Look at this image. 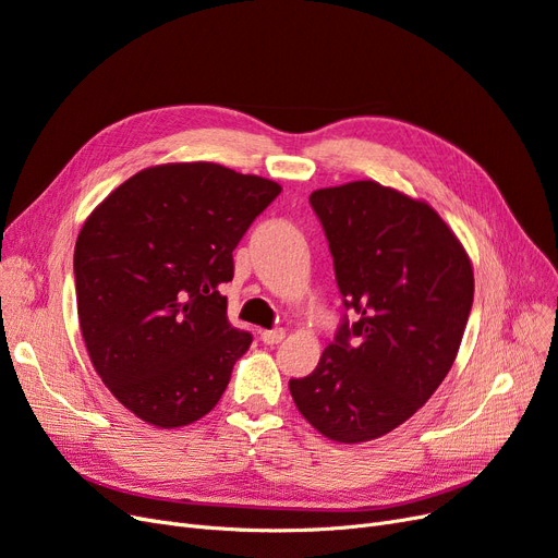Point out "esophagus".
I'll return each instance as SVG.
<instances>
[{"instance_id": "esophagus-1", "label": "esophagus", "mask_w": 558, "mask_h": 558, "mask_svg": "<svg viewBox=\"0 0 558 558\" xmlns=\"http://www.w3.org/2000/svg\"><path fill=\"white\" fill-rule=\"evenodd\" d=\"M259 338L264 344H278L284 338L282 328H274V331H259Z\"/></svg>"}]
</instances>
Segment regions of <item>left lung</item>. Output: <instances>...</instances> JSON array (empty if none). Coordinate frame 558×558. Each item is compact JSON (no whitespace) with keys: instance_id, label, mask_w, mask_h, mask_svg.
I'll return each instance as SVG.
<instances>
[{"instance_id":"8db88e82","label":"left lung","mask_w":558,"mask_h":558,"mask_svg":"<svg viewBox=\"0 0 558 558\" xmlns=\"http://www.w3.org/2000/svg\"><path fill=\"white\" fill-rule=\"evenodd\" d=\"M311 204L331 247L344 307L317 367L290 381L301 416L338 444L409 421L446 379L473 303L464 245L425 199L379 181L319 189Z\"/></svg>"}]
</instances>
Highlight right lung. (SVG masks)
<instances>
[{"mask_svg": "<svg viewBox=\"0 0 558 558\" xmlns=\"http://www.w3.org/2000/svg\"><path fill=\"white\" fill-rule=\"evenodd\" d=\"M280 183L218 162L140 170L102 199L75 243L77 319L110 393L160 429L218 404L253 338L227 319L232 251Z\"/></svg>", "mask_w": 558, "mask_h": 558, "instance_id": "add662e5", "label": "right lung"}]
</instances>
